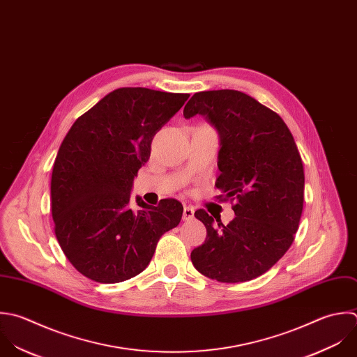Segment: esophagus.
Instances as JSON below:
<instances>
[{
	"instance_id": "obj_1",
	"label": "esophagus",
	"mask_w": 357,
	"mask_h": 357,
	"mask_svg": "<svg viewBox=\"0 0 357 357\" xmlns=\"http://www.w3.org/2000/svg\"><path fill=\"white\" fill-rule=\"evenodd\" d=\"M193 217H195V210H193V207H189V206L185 207V208H183V217H182L183 221H190Z\"/></svg>"
}]
</instances>
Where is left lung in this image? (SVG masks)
I'll list each match as a JSON object with an SVG mask.
<instances>
[{
  "label": "left lung",
  "instance_id": "obj_1",
  "mask_svg": "<svg viewBox=\"0 0 357 357\" xmlns=\"http://www.w3.org/2000/svg\"><path fill=\"white\" fill-rule=\"evenodd\" d=\"M204 115L220 132L215 186L231 202L235 218L214 225L200 208L195 217L206 229L192 263L203 275L227 284L246 282L267 273L291 248L303 211L305 171L301 153L284 119L238 90L192 96L185 118ZM236 203H233V200Z\"/></svg>",
  "mask_w": 357,
  "mask_h": 357
}]
</instances>
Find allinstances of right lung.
I'll return each instance as SVG.
<instances>
[{
  "mask_svg": "<svg viewBox=\"0 0 357 357\" xmlns=\"http://www.w3.org/2000/svg\"><path fill=\"white\" fill-rule=\"evenodd\" d=\"M188 93L121 87L80 115L63 137L51 175L56 241L84 277L116 284L140 274L157 242L182 218L176 199L129 206L132 181L149 160L154 135Z\"/></svg>",
  "mask_w": 357,
  "mask_h": 357,
  "instance_id": "1",
  "label": "right lung"
}]
</instances>
